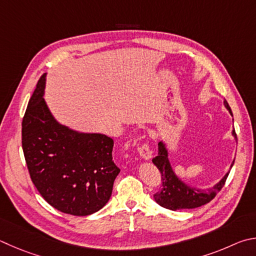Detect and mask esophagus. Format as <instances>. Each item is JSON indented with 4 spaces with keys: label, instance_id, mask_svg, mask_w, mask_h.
<instances>
[{
    "label": "esophagus",
    "instance_id": "obj_1",
    "mask_svg": "<svg viewBox=\"0 0 256 256\" xmlns=\"http://www.w3.org/2000/svg\"><path fill=\"white\" fill-rule=\"evenodd\" d=\"M138 153H140L141 158H143L144 160H150L152 158V151L148 143H144L140 148H138Z\"/></svg>",
    "mask_w": 256,
    "mask_h": 256
}]
</instances>
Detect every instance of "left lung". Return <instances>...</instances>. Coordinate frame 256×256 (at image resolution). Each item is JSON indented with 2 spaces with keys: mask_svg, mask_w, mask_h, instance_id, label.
Listing matches in <instances>:
<instances>
[{
  "mask_svg": "<svg viewBox=\"0 0 256 256\" xmlns=\"http://www.w3.org/2000/svg\"><path fill=\"white\" fill-rule=\"evenodd\" d=\"M224 105L230 114L233 116L230 105L226 100H224ZM232 136L235 138V140H238L234 128L232 131ZM158 148H159L158 156L153 158L152 162L160 170L162 188L153 197H154L156 204H159L161 207L170 209V210H180V209H192L200 207L210 202L222 188V186L225 184L230 171L226 172V174L215 186H212V188L200 189L188 186L174 174L169 161V152L166 143L164 141H160L159 144H158ZM233 164L234 161L230 164V168L233 166Z\"/></svg>",
  "mask_w": 256,
  "mask_h": 256,
  "instance_id": "1",
  "label": "left lung"
}]
</instances>
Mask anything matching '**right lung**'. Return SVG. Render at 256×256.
<instances>
[{"label":"right lung","instance_id":"add662e5","mask_svg":"<svg viewBox=\"0 0 256 256\" xmlns=\"http://www.w3.org/2000/svg\"><path fill=\"white\" fill-rule=\"evenodd\" d=\"M41 76L22 120V148L31 180L49 205L74 216L98 212L110 200L120 174L114 141L60 124L44 98Z\"/></svg>","mask_w":256,"mask_h":256}]
</instances>
